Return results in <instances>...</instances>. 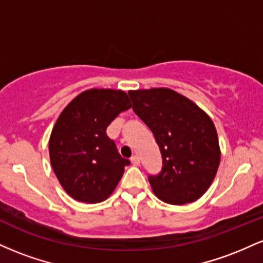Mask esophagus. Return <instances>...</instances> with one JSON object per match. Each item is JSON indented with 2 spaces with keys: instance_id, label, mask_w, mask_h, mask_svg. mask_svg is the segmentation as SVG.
<instances>
[{
  "instance_id": "1",
  "label": "esophagus",
  "mask_w": 263,
  "mask_h": 263,
  "mask_svg": "<svg viewBox=\"0 0 263 263\" xmlns=\"http://www.w3.org/2000/svg\"><path fill=\"white\" fill-rule=\"evenodd\" d=\"M131 163H132V164H134V165H140L141 161H140V158H138L137 156H134V157H132V158H131Z\"/></svg>"
}]
</instances>
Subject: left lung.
Here are the masks:
<instances>
[{
  "label": "left lung",
  "mask_w": 263,
  "mask_h": 263,
  "mask_svg": "<svg viewBox=\"0 0 263 263\" xmlns=\"http://www.w3.org/2000/svg\"><path fill=\"white\" fill-rule=\"evenodd\" d=\"M128 95L162 153L161 173L148 177L153 193L172 205L198 200L209 189L220 163L218 134L209 115L168 87L129 90Z\"/></svg>",
  "instance_id": "left-lung-1"
}]
</instances>
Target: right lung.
Returning <instances> with one entry per match:
<instances>
[{"label":"right lung","mask_w":263,"mask_h":263,"mask_svg":"<svg viewBox=\"0 0 263 263\" xmlns=\"http://www.w3.org/2000/svg\"><path fill=\"white\" fill-rule=\"evenodd\" d=\"M131 102L122 90L90 89L59 115L49 138L50 164L63 189L75 200H106L122 178L128 159L117 152L106 128Z\"/></svg>","instance_id":"right-lung-1"}]
</instances>
